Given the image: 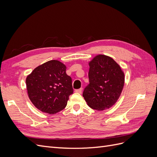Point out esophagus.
<instances>
[{
	"label": "esophagus",
	"instance_id": "esophagus-1",
	"mask_svg": "<svg viewBox=\"0 0 157 157\" xmlns=\"http://www.w3.org/2000/svg\"><path fill=\"white\" fill-rule=\"evenodd\" d=\"M75 92L76 93H78V94H81L82 92V88H80V89H78V90H75Z\"/></svg>",
	"mask_w": 157,
	"mask_h": 157
}]
</instances>
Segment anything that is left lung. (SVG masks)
Instances as JSON below:
<instances>
[{"mask_svg":"<svg viewBox=\"0 0 157 157\" xmlns=\"http://www.w3.org/2000/svg\"><path fill=\"white\" fill-rule=\"evenodd\" d=\"M89 82L82 96L88 105L98 111L111 108L124 88L125 77L121 66L111 57L98 54L89 61Z\"/></svg>","mask_w":157,"mask_h":157,"instance_id":"1","label":"left lung"}]
</instances>
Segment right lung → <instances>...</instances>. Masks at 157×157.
<instances>
[{
    "instance_id": "1",
    "label": "right lung",
    "mask_w": 157,
    "mask_h": 157,
    "mask_svg": "<svg viewBox=\"0 0 157 157\" xmlns=\"http://www.w3.org/2000/svg\"><path fill=\"white\" fill-rule=\"evenodd\" d=\"M66 69L59 61L50 60L38 66L27 77L28 96L40 111L54 115L67 105L73 89Z\"/></svg>"
}]
</instances>
